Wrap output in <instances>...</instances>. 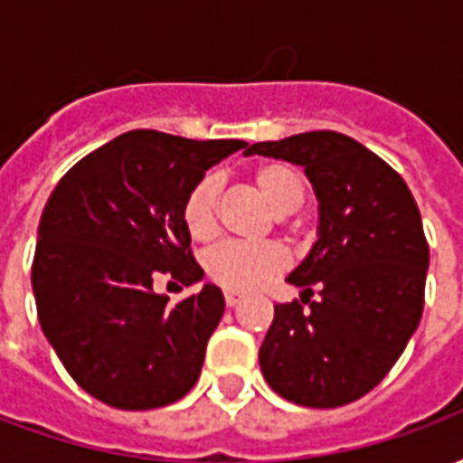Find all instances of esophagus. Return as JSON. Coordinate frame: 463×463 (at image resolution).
Returning <instances> with one entry per match:
<instances>
[{
    "label": "esophagus",
    "instance_id": "1",
    "mask_svg": "<svg viewBox=\"0 0 463 463\" xmlns=\"http://www.w3.org/2000/svg\"><path fill=\"white\" fill-rule=\"evenodd\" d=\"M241 300H242L241 292L225 290V305H228V307H235V305H238V302H241Z\"/></svg>",
    "mask_w": 463,
    "mask_h": 463
}]
</instances>
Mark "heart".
Returning a JSON list of instances; mask_svg holds the SVG:
<instances>
[{"instance_id":"heart-1","label":"heart","mask_w":463,"mask_h":463,"mask_svg":"<svg viewBox=\"0 0 463 463\" xmlns=\"http://www.w3.org/2000/svg\"><path fill=\"white\" fill-rule=\"evenodd\" d=\"M252 185L278 215L298 211L305 201V183L288 163H260L252 171ZM221 178L203 175L183 203V225L193 241H211L218 231ZM288 268V252L278 242H222L205 258V270L213 280L235 292L265 288Z\"/></svg>"}]
</instances>
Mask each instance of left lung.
<instances>
[{
	"label": "left lung",
	"mask_w": 463,
	"mask_h": 463,
	"mask_svg": "<svg viewBox=\"0 0 463 463\" xmlns=\"http://www.w3.org/2000/svg\"><path fill=\"white\" fill-rule=\"evenodd\" d=\"M255 153L302 165L320 213L317 241L288 275L300 302L275 305L262 377L295 404L342 407L387 377L419 327L429 270L421 215L402 175L345 133L245 148Z\"/></svg>",
	"instance_id": "1"
}]
</instances>
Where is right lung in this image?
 <instances>
[{
	"mask_svg": "<svg viewBox=\"0 0 463 463\" xmlns=\"http://www.w3.org/2000/svg\"><path fill=\"white\" fill-rule=\"evenodd\" d=\"M248 143L128 131L76 163L39 221L32 290L46 340L91 397L156 409L185 397L225 310L205 282L178 305L153 290L158 272L203 280L183 203L205 171Z\"/></svg>",
	"mask_w": 463,
	"mask_h": 463,
	"instance_id": "add662e5",
	"label": "right lung"
}]
</instances>
